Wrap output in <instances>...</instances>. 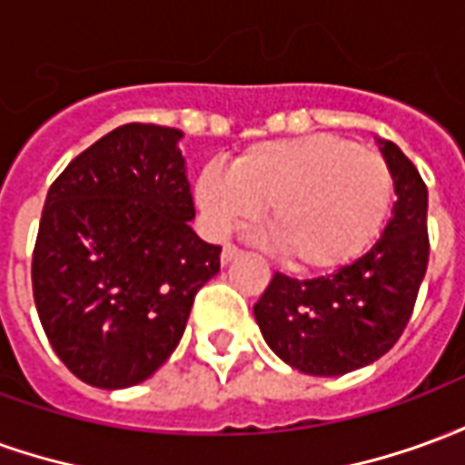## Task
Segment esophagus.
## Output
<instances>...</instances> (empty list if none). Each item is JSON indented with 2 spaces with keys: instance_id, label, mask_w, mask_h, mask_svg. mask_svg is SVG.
Returning <instances> with one entry per match:
<instances>
[{
  "instance_id": "obj_1",
  "label": "esophagus",
  "mask_w": 465,
  "mask_h": 465,
  "mask_svg": "<svg viewBox=\"0 0 465 465\" xmlns=\"http://www.w3.org/2000/svg\"><path fill=\"white\" fill-rule=\"evenodd\" d=\"M239 256H242V249L233 246V243H226L222 249V263H232L233 259H239Z\"/></svg>"
}]
</instances>
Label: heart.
Instances as JSON below:
<instances>
[{
    "instance_id": "b5f03b06",
    "label": "heart",
    "mask_w": 465,
    "mask_h": 465,
    "mask_svg": "<svg viewBox=\"0 0 465 465\" xmlns=\"http://www.w3.org/2000/svg\"><path fill=\"white\" fill-rule=\"evenodd\" d=\"M393 173L379 153L333 134L249 146L232 172L203 166L193 199L212 232L249 226L269 209V229L299 272H336L376 242L393 203Z\"/></svg>"
}]
</instances>
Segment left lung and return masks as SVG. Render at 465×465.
I'll use <instances>...</instances> for the list:
<instances>
[{
  "instance_id": "8db88e82",
  "label": "left lung",
  "mask_w": 465,
  "mask_h": 465,
  "mask_svg": "<svg viewBox=\"0 0 465 465\" xmlns=\"http://www.w3.org/2000/svg\"><path fill=\"white\" fill-rule=\"evenodd\" d=\"M396 186L381 239L331 276L273 273L253 319L269 349L309 376H343L379 361L399 341L429 266V192L399 146L379 139Z\"/></svg>"
}]
</instances>
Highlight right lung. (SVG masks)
<instances>
[{
	"label": "right lung",
	"instance_id": "1",
	"mask_svg": "<svg viewBox=\"0 0 465 465\" xmlns=\"http://www.w3.org/2000/svg\"><path fill=\"white\" fill-rule=\"evenodd\" d=\"M183 132L124 124L59 173L39 222L32 286L52 349L96 389L146 381L179 346L222 246L196 236Z\"/></svg>",
	"mask_w": 465,
	"mask_h": 465
}]
</instances>
